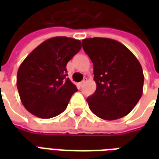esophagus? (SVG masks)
I'll list each match as a JSON object with an SVG mask.
<instances>
[{
	"label": "esophagus",
	"instance_id": "34e87169",
	"mask_svg": "<svg viewBox=\"0 0 159 159\" xmlns=\"http://www.w3.org/2000/svg\"><path fill=\"white\" fill-rule=\"evenodd\" d=\"M87 81H88V79H87V78H84V79H83V81H82V82H81V83H79L80 87H83V85H84V84H85V83H86Z\"/></svg>",
	"mask_w": 159,
	"mask_h": 159
}]
</instances>
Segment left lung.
Segmentation results:
<instances>
[{
    "label": "left lung",
    "mask_w": 159,
    "mask_h": 159,
    "mask_svg": "<svg viewBox=\"0 0 159 159\" xmlns=\"http://www.w3.org/2000/svg\"><path fill=\"white\" fill-rule=\"evenodd\" d=\"M83 48L93 66L95 92L87 99L97 117L116 120L133 110L142 95V67L121 42L102 37L83 40Z\"/></svg>",
    "instance_id": "left-lung-1"
}]
</instances>
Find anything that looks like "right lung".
Masks as SVG:
<instances>
[{"label": "right lung", "mask_w": 159, "mask_h": 159, "mask_svg": "<svg viewBox=\"0 0 159 159\" xmlns=\"http://www.w3.org/2000/svg\"><path fill=\"white\" fill-rule=\"evenodd\" d=\"M81 48L79 40L56 36L26 57L17 74V88L26 110L41 118L56 117L66 110L77 91L67 77L66 65Z\"/></svg>", "instance_id": "right-lung-1"}]
</instances>
